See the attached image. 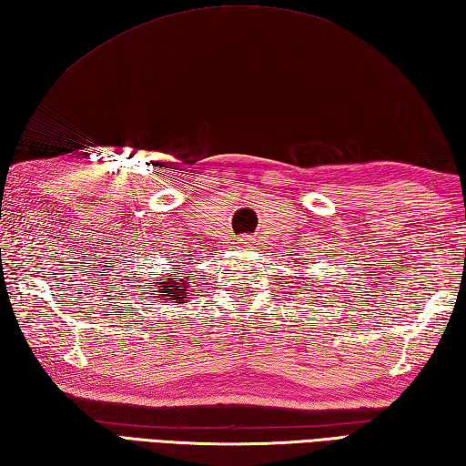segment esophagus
I'll return each instance as SVG.
<instances>
[{
    "mask_svg": "<svg viewBox=\"0 0 466 466\" xmlns=\"http://www.w3.org/2000/svg\"><path fill=\"white\" fill-rule=\"evenodd\" d=\"M242 242H244V244H246V240H242Z\"/></svg>",
    "mask_w": 466,
    "mask_h": 466,
    "instance_id": "1",
    "label": "esophagus"
}]
</instances>
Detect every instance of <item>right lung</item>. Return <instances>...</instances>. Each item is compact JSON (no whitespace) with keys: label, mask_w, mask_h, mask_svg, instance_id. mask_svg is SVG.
<instances>
[{"label":"right lung","mask_w":466,"mask_h":466,"mask_svg":"<svg viewBox=\"0 0 466 466\" xmlns=\"http://www.w3.org/2000/svg\"><path fill=\"white\" fill-rule=\"evenodd\" d=\"M156 290L152 292H160L157 294V299L164 300V302H176L180 304L184 302L186 299H190V282H187V279H174V276L170 274V279H157V282H154Z\"/></svg>","instance_id":"add662e5"}]
</instances>
